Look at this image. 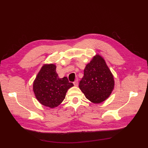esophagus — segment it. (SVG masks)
Returning <instances> with one entry per match:
<instances>
[{
	"mask_svg": "<svg viewBox=\"0 0 148 148\" xmlns=\"http://www.w3.org/2000/svg\"><path fill=\"white\" fill-rule=\"evenodd\" d=\"M73 84H74V85L75 86H77L78 85V80L77 79L75 80V81L73 82Z\"/></svg>",
	"mask_w": 148,
	"mask_h": 148,
	"instance_id": "esophagus-1",
	"label": "esophagus"
}]
</instances>
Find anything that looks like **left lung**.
I'll return each mask as SVG.
<instances>
[{"label": "left lung", "instance_id": "8db88e82", "mask_svg": "<svg viewBox=\"0 0 148 148\" xmlns=\"http://www.w3.org/2000/svg\"><path fill=\"white\" fill-rule=\"evenodd\" d=\"M79 87L85 97L93 103H101L109 97L114 87V79L102 57L95 56L86 65Z\"/></svg>", "mask_w": 148, "mask_h": 148}]
</instances>
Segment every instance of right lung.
Returning <instances> with one entry per match:
<instances>
[{"mask_svg":"<svg viewBox=\"0 0 148 148\" xmlns=\"http://www.w3.org/2000/svg\"><path fill=\"white\" fill-rule=\"evenodd\" d=\"M73 86L66 77L59 78L55 65H44L34 80L33 91L41 104L54 108L64 100L67 90Z\"/></svg>","mask_w":148,"mask_h":148,"instance_id":"right-lung-1","label":"right lung"}]
</instances>
